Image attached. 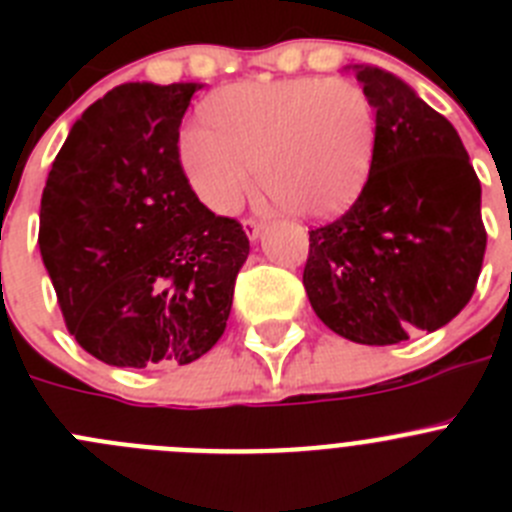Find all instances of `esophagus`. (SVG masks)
I'll return each instance as SVG.
<instances>
[{
  "label": "esophagus",
  "instance_id": "1",
  "mask_svg": "<svg viewBox=\"0 0 512 512\" xmlns=\"http://www.w3.org/2000/svg\"><path fill=\"white\" fill-rule=\"evenodd\" d=\"M243 228H246L248 238H251V241H256V238L261 235V228H264V223H261V220H253V217H246V220H243Z\"/></svg>",
  "mask_w": 512,
  "mask_h": 512
}]
</instances>
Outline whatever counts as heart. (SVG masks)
Wrapping results in <instances>:
<instances>
[{"label": "heart", "instance_id": "heart-1", "mask_svg": "<svg viewBox=\"0 0 512 512\" xmlns=\"http://www.w3.org/2000/svg\"><path fill=\"white\" fill-rule=\"evenodd\" d=\"M372 99L351 79L300 76L220 89L205 122L179 133V164L197 200L233 215L253 187L297 217H328L359 197L372 169Z\"/></svg>", "mask_w": 512, "mask_h": 512}]
</instances>
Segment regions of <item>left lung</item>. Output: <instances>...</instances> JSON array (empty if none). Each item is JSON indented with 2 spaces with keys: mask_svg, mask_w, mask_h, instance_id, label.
Segmentation results:
<instances>
[{
  "mask_svg": "<svg viewBox=\"0 0 512 512\" xmlns=\"http://www.w3.org/2000/svg\"><path fill=\"white\" fill-rule=\"evenodd\" d=\"M377 112L369 179L338 220L310 230L302 284L333 333L408 341L456 318L487 248L482 187L449 120L377 66H354Z\"/></svg>",
  "mask_w": 512,
  "mask_h": 512,
  "instance_id": "8db88e82",
  "label": "left lung"
}]
</instances>
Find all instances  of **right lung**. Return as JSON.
<instances>
[{
  "label": "right lung",
  "instance_id": "right-lung-1",
  "mask_svg": "<svg viewBox=\"0 0 512 512\" xmlns=\"http://www.w3.org/2000/svg\"><path fill=\"white\" fill-rule=\"evenodd\" d=\"M202 84H120L76 120L40 200L38 246L66 328L110 366L192 364L228 325L248 235L179 164Z\"/></svg>",
  "mask_w": 512,
  "mask_h": 512
}]
</instances>
